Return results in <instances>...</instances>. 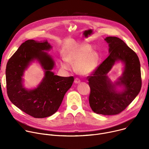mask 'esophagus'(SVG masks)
I'll return each mask as SVG.
<instances>
[{"label":"esophagus","mask_w":149,"mask_h":149,"mask_svg":"<svg viewBox=\"0 0 149 149\" xmlns=\"http://www.w3.org/2000/svg\"><path fill=\"white\" fill-rule=\"evenodd\" d=\"M80 82H81L80 79H79V78H76L75 79V80H74V82H75V84H79V83H80Z\"/></svg>","instance_id":"34e87169"}]
</instances>
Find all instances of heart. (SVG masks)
Masks as SVG:
<instances>
[{"mask_svg": "<svg viewBox=\"0 0 149 149\" xmlns=\"http://www.w3.org/2000/svg\"><path fill=\"white\" fill-rule=\"evenodd\" d=\"M92 47L88 44L82 45L71 49L65 55V60L61 62V67L69 70L70 66L67 62L75 63V70L81 75H88L97 68L99 62V55L91 51Z\"/></svg>", "mask_w": 149, "mask_h": 149, "instance_id": "b5f03b06", "label": "heart"}]
</instances>
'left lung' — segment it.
<instances>
[{
    "mask_svg": "<svg viewBox=\"0 0 149 149\" xmlns=\"http://www.w3.org/2000/svg\"><path fill=\"white\" fill-rule=\"evenodd\" d=\"M109 56L87 78L90 87L89 103L92 110L102 115H116L123 111L137 97L141 87L138 56L121 39L106 37ZM125 63L122 75L113 83L107 76L116 61ZM117 86L123 90L118 91Z\"/></svg>",
    "mask_w": 149,
    "mask_h": 149,
    "instance_id": "8db88e82",
    "label": "left lung"
}]
</instances>
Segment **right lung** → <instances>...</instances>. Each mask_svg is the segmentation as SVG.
<instances>
[{
  "instance_id": "add662e5",
  "label": "right lung",
  "mask_w": 149,
  "mask_h": 149,
  "mask_svg": "<svg viewBox=\"0 0 149 149\" xmlns=\"http://www.w3.org/2000/svg\"><path fill=\"white\" fill-rule=\"evenodd\" d=\"M52 48L47 40H28L22 44L7 63L6 88L10 101L20 110L35 118L52 116L58 110L74 77L56 75L51 71L55 65L47 52ZM36 60L45 71V75L38 87L27 90L22 77L30 63Z\"/></svg>"
}]
</instances>
